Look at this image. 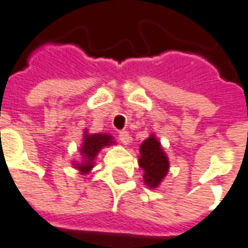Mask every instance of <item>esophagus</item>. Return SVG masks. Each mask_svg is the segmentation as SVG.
Segmentation results:
<instances>
[{
  "mask_svg": "<svg viewBox=\"0 0 248 248\" xmlns=\"http://www.w3.org/2000/svg\"><path fill=\"white\" fill-rule=\"evenodd\" d=\"M118 138H119V140L124 143V145H129L130 140H131V137H130V134L127 133V131H121L118 135Z\"/></svg>",
  "mask_w": 248,
  "mask_h": 248,
  "instance_id": "esophagus-1",
  "label": "esophagus"
}]
</instances>
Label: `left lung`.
<instances>
[{"label":"left lung","mask_w":248,"mask_h":248,"mask_svg":"<svg viewBox=\"0 0 248 248\" xmlns=\"http://www.w3.org/2000/svg\"><path fill=\"white\" fill-rule=\"evenodd\" d=\"M138 163L143 170V182L150 188H158L170 170L169 156L155 134H150L140 146Z\"/></svg>","instance_id":"left-lung-1"}]
</instances>
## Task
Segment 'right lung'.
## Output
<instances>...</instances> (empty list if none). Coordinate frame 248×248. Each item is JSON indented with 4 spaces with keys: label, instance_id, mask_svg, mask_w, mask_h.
I'll return each instance as SVG.
<instances>
[{
    "label": "right lung",
    "instance_id": "1",
    "mask_svg": "<svg viewBox=\"0 0 248 248\" xmlns=\"http://www.w3.org/2000/svg\"><path fill=\"white\" fill-rule=\"evenodd\" d=\"M115 145L113 135L108 133H95V134H89V131H83V140L79 147V154H81V161H73V167L77 169L81 175H86L92 171L93 167L95 166V159L97 155L101 153L103 147Z\"/></svg>",
    "mask_w": 248,
    "mask_h": 248
}]
</instances>
